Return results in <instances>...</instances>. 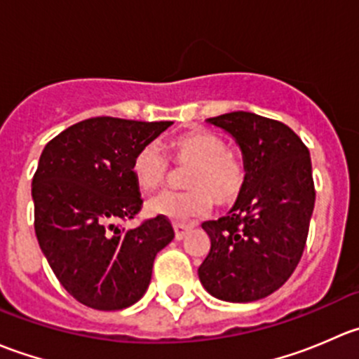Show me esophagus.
<instances>
[{
    "instance_id": "obj_1",
    "label": "esophagus",
    "mask_w": 359,
    "mask_h": 359,
    "mask_svg": "<svg viewBox=\"0 0 359 359\" xmlns=\"http://www.w3.org/2000/svg\"><path fill=\"white\" fill-rule=\"evenodd\" d=\"M189 229H191V224H173V231H175L177 240H182Z\"/></svg>"
}]
</instances>
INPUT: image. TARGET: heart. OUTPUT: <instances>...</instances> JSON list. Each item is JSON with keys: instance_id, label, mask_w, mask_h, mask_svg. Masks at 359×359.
I'll return each instance as SVG.
<instances>
[{"instance_id": "b5f03b06", "label": "heart", "mask_w": 359, "mask_h": 359, "mask_svg": "<svg viewBox=\"0 0 359 359\" xmlns=\"http://www.w3.org/2000/svg\"><path fill=\"white\" fill-rule=\"evenodd\" d=\"M166 154L175 165L189 166L184 175L186 191H161L147 201L151 215L166 217L175 222L208 213L212 196L219 205H229L240 198L247 182L243 163L227 151L220 135L210 130H191L175 137L166 146ZM168 158L156 144L140 147L132 159V175L144 191L156 189L170 172Z\"/></svg>"}]
</instances>
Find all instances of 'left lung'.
<instances>
[{
	"instance_id": "8db88e82",
	"label": "left lung",
	"mask_w": 359,
	"mask_h": 359,
	"mask_svg": "<svg viewBox=\"0 0 359 359\" xmlns=\"http://www.w3.org/2000/svg\"><path fill=\"white\" fill-rule=\"evenodd\" d=\"M208 123L236 140L247 182L226 217L201 224L210 252L198 276L217 299L253 302L276 292L302 257L316 198L309 149L285 123L253 112Z\"/></svg>"
}]
</instances>
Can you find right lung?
<instances>
[{
	"label": "right lung",
	"instance_id": "add662e5",
	"mask_svg": "<svg viewBox=\"0 0 359 359\" xmlns=\"http://www.w3.org/2000/svg\"><path fill=\"white\" fill-rule=\"evenodd\" d=\"M170 125L90 118L60 132L39 156L32 177L39 248L60 285L92 309L135 304L149 287L156 253L175 236L159 215L135 229L116 226L142 208L133 156Z\"/></svg>",
	"mask_w": 359,
	"mask_h": 359
}]
</instances>
